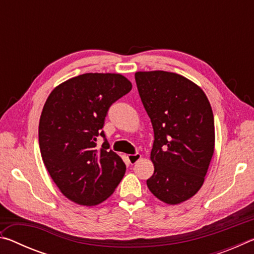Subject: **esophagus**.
I'll return each instance as SVG.
<instances>
[{
	"mask_svg": "<svg viewBox=\"0 0 254 254\" xmlns=\"http://www.w3.org/2000/svg\"><path fill=\"white\" fill-rule=\"evenodd\" d=\"M141 159V154L140 153H134V154H128L127 156V160L128 162L133 165V163H135L137 160H140Z\"/></svg>",
	"mask_w": 254,
	"mask_h": 254,
	"instance_id": "1",
	"label": "esophagus"
}]
</instances>
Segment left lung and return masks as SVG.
Instances as JSON below:
<instances>
[{
    "label": "left lung",
    "mask_w": 254,
    "mask_h": 254,
    "mask_svg": "<svg viewBox=\"0 0 254 254\" xmlns=\"http://www.w3.org/2000/svg\"><path fill=\"white\" fill-rule=\"evenodd\" d=\"M134 77L154 134L148 188L163 203L179 204L199 190L213 157L212 107L201 88L182 75L156 70Z\"/></svg>",
    "instance_id": "left-lung-1"
}]
</instances>
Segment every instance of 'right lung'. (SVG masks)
I'll return each instance as SVG.
<instances>
[{
	"label": "right lung",
	"mask_w": 254,
	"mask_h": 254,
	"mask_svg": "<svg viewBox=\"0 0 254 254\" xmlns=\"http://www.w3.org/2000/svg\"><path fill=\"white\" fill-rule=\"evenodd\" d=\"M132 89L120 74H83L57 86L45 103L39 147L47 170L67 198L93 206L113 194L126 163L102 130L111 105ZM105 142L100 150L96 141Z\"/></svg>",
	"instance_id": "obj_1"
}]
</instances>
